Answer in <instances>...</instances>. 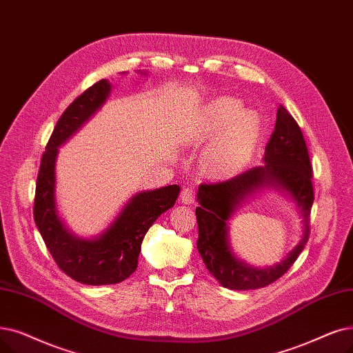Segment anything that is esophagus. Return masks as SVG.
<instances>
[{
    "label": "esophagus",
    "mask_w": 353,
    "mask_h": 353,
    "mask_svg": "<svg viewBox=\"0 0 353 353\" xmlns=\"http://www.w3.org/2000/svg\"><path fill=\"white\" fill-rule=\"evenodd\" d=\"M180 202L185 205H190L194 202V190L192 188H183L181 193H180Z\"/></svg>",
    "instance_id": "obj_1"
}]
</instances>
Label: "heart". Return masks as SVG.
Segmentation results:
<instances>
[{
    "label": "heart",
    "mask_w": 353,
    "mask_h": 353,
    "mask_svg": "<svg viewBox=\"0 0 353 353\" xmlns=\"http://www.w3.org/2000/svg\"><path fill=\"white\" fill-rule=\"evenodd\" d=\"M239 108V102L232 98H219L208 106L202 137L212 139L220 134L203 156V168L209 176L221 177L236 170L256 143L258 118L254 112Z\"/></svg>",
    "instance_id": "heart-1"
}]
</instances>
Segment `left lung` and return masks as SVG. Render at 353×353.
<instances>
[{
	"instance_id": "8db88e82",
	"label": "left lung",
	"mask_w": 353,
	"mask_h": 353,
	"mask_svg": "<svg viewBox=\"0 0 353 353\" xmlns=\"http://www.w3.org/2000/svg\"><path fill=\"white\" fill-rule=\"evenodd\" d=\"M263 161L264 164L231 180L201 185L197 190V251L209 272L229 290H255L279 280L294 264L309 241L310 210L314 201L312 165L303 132L283 105L279 106ZM265 188L281 191L295 203L302 218V236L283 262L258 269L245 263L233 252L228 221L250 196Z\"/></svg>"
}]
</instances>
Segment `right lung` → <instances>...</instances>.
Returning <instances> with one entry per match:
<instances>
[{"label": "right lung", "instance_id": "add662e5", "mask_svg": "<svg viewBox=\"0 0 353 353\" xmlns=\"http://www.w3.org/2000/svg\"><path fill=\"white\" fill-rule=\"evenodd\" d=\"M111 90L112 85L102 79L68 106L46 145L36 185L34 222L46 247L60 270L88 285L117 284L130 277L139 265L141 243L150 226L174 206L180 192L177 185H170L135 193L108 228L92 238L73 234L60 216L56 201L59 148L101 110Z\"/></svg>", "mask_w": 353, "mask_h": 353}]
</instances>
